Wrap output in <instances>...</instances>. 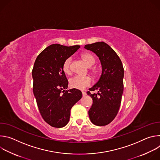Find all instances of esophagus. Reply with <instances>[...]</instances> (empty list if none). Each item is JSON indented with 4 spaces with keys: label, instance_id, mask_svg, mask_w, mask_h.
<instances>
[{
    "label": "esophagus",
    "instance_id": "esophagus-1",
    "mask_svg": "<svg viewBox=\"0 0 160 160\" xmlns=\"http://www.w3.org/2000/svg\"><path fill=\"white\" fill-rule=\"evenodd\" d=\"M86 94H86L85 92H83V91H82V96H85Z\"/></svg>",
    "mask_w": 160,
    "mask_h": 160
}]
</instances>
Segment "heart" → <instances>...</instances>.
Segmentation results:
<instances>
[{
	"instance_id": "obj_1",
	"label": "heart",
	"mask_w": 160,
	"mask_h": 160,
	"mask_svg": "<svg viewBox=\"0 0 160 160\" xmlns=\"http://www.w3.org/2000/svg\"><path fill=\"white\" fill-rule=\"evenodd\" d=\"M82 58L87 63L88 66H92L96 62L95 56L89 52H84L81 55ZM72 58H67L62 64V70L66 74H70L72 73ZM92 83V80L88 76H82V75H75L70 80V85L71 87L83 90L86 87L90 85Z\"/></svg>"
}]
</instances>
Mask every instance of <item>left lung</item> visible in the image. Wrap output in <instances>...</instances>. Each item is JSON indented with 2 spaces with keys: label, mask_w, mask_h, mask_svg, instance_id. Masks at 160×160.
<instances>
[{
  "label": "left lung",
  "mask_w": 160,
  "mask_h": 160,
  "mask_svg": "<svg viewBox=\"0 0 160 160\" xmlns=\"http://www.w3.org/2000/svg\"><path fill=\"white\" fill-rule=\"evenodd\" d=\"M85 48L94 52L102 65L99 80L87 92L93 100L88 116L93 124L104 126L116 117L120 107L123 92V66L115 51L104 42L85 45ZM96 89L98 90L97 94L90 92Z\"/></svg>",
  "instance_id": "left-lung-1"
}]
</instances>
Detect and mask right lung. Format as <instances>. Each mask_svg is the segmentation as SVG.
Returning <instances> with one entry per match:
<instances>
[{"instance_id": "obj_1", "label": "right lung", "mask_w": 160, "mask_h": 160, "mask_svg": "<svg viewBox=\"0 0 160 160\" xmlns=\"http://www.w3.org/2000/svg\"><path fill=\"white\" fill-rule=\"evenodd\" d=\"M79 48V45L52 44L38 54L34 63L33 92L42 117L53 127L67 125L72 108L82 96L78 89L65 90L68 81L62 70L64 60Z\"/></svg>"}]
</instances>
